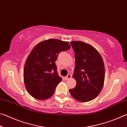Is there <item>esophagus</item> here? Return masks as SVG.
Returning <instances> with one entry per match:
<instances>
[{
  "mask_svg": "<svg viewBox=\"0 0 127 127\" xmlns=\"http://www.w3.org/2000/svg\"><path fill=\"white\" fill-rule=\"evenodd\" d=\"M72 77V75L70 74H68L67 76H66V77H65V79H70V78H71Z\"/></svg>",
  "mask_w": 127,
  "mask_h": 127,
  "instance_id": "34e87169",
  "label": "esophagus"
}]
</instances>
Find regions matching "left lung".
I'll list each match as a JSON object with an SVG mask.
<instances>
[{
  "label": "left lung",
  "instance_id": "left-lung-1",
  "mask_svg": "<svg viewBox=\"0 0 127 127\" xmlns=\"http://www.w3.org/2000/svg\"><path fill=\"white\" fill-rule=\"evenodd\" d=\"M75 54L73 77L76 87L69 90L73 97L81 102H88L97 97L104 86L105 67L99 53L93 46L82 41H71Z\"/></svg>",
  "mask_w": 127,
  "mask_h": 127
}]
</instances>
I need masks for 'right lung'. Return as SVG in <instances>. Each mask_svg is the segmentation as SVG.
I'll return each mask as SVG.
<instances>
[{"label": "right lung", "mask_w": 127, "mask_h": 127, "mask_svg": "<svg viewBox=\"0 0 127 127\" xmlns=\"http://www.w3.org/2000/svg\"><path fill=\"white\" fill-rule=\"evenodd\" d=\"M70 48L68 42L51 38L38 43L32 50L23 71L25 85L30 95L38 100L53 96L62 80L55 62L60 53Z\"/></svg>", "instance_id": "right-lung-1"}]
</instances>
